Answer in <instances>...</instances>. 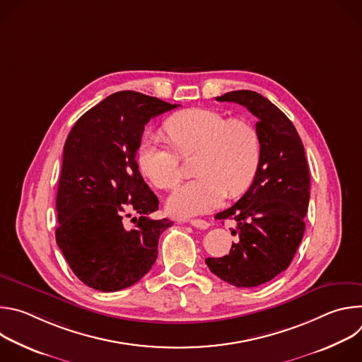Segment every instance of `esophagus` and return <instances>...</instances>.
Segmentation results:
<instances>
[{"instance_id":"34e87169","label":"esophagus","mask_w":362,"mask_h":362,"mask_svg":"<svg viewBox=\"0 0 362 362\" xmlns=\"http://www.w3.org/2000/svg\"><path fill=\"white\" fill-rule=\"evenodd\" d=\"M189 223L197 229H208L209 228V222L203 221V219H190Z\"/></svg>"}]
</instances>
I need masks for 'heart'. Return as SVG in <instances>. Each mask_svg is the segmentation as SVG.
<instances>
[{"label":"heart","instance_id":"obj_1","mask_svg":"<svg viewBox=\"0 0 362 362\" xmlns=\"http://www.w3.org/2000/svg\"><path fill=\"white\" fill-rule=\"evenodd\" d=\"M165 130L172 144L159 136H143L137 148L141 173L159 189L172 190L180 179V156L197 153L193 180L177 189L168 208L175 216L209 212L223 202L226 192L239 194L252 183L261 160L256 127L245 119H229L212 109H187L172 116Z\"/></svg>","mask_w":362,"mask_h":362}]
</instances>
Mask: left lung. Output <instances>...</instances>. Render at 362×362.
Segmentation results:
<instances>
[{"label":"left lung","mask_w":362,"mask_h":362,"mask_svg":"<svg viewBox=\"0 0 362 362\" xmlns=\"http://www.w3.org/2000/svg\"><path fill=\"white\" fill-rule=\"evenodd\" d=\"M245 106L256 116L261 160L250 187L216 219L235 222L239 240L206 265L222 281L253 288L274 279L292 262L303 238L309 203V168L292 122L262 94L236 90L216 97Z\"/></svg>","instance_id":"left-lung-1"}]
</instances>
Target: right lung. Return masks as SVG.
I'll return each mask as SVG.
<instances>
[{"label": "right lung", "mask_w": 362, "mask_h": 362, "mask_svg": "<svg viewBox=\"0 0 362 362\" xmlns=\"http://www.w3.org/2000/svg\"><path fill=\"white\" fill-rule=\"evenodd\" d=\"M156 97L119 91L86 112L64 143L57 190L56 240L87 286L115 292L140 281L156 262L169 219H151L159 199L143 180L136 153L150 119L176 109ZM137 213L135 226L122 221Z\"/></svg>", "instance_id": "add662e5"}]
</instances>
